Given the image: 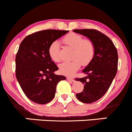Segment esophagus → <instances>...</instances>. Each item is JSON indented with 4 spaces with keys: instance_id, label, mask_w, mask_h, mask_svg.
<instances>
[{
    "instance_id": "obj_1",
    "label": "esophagus",
    "mask_w": 132,
    "mask_h": 132,
    "mask_svg": "<svg viewBox=\"0 0 132 132\" xmlns=\"http://www.w3.org/2000/svg\"><path fill=\"white\" fill-rule=\"evenodd\" d=\"M67 79L69 81H72V82L74 81V79H73V78H70V77H67Z\"/></svg>"
}]
</instances>
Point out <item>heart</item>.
<instances>
[{"mask_svg":"<svg viewBox=\"0 0 132 132\" xmlns=\"http://www.w3.org/2000/svg\"><path fill=\"white\" fill-rule=\"evenodd\" d=\"M66 46L72 49L70 62H63L59 65V70L62 74L72 75L80 68L81 65L87 66L92 62L95 55V45L90 39H84L81 35L70 32L62 40ZM60 47L59 43L54 41L49 47V55L54 62H60Z\"/></svg>","mask_w":132,"mask_h":132,"instance_id":"heart-1","label":"heart"}]
</instances>
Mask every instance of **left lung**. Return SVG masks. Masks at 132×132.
Instances as JSON below:
<instances>
[{"mask_svg": "<svg viewBox=\"0 0 132 132\" xmlns=\"http://www.w3.org/2000/svg\"><path fill=\"white\" fill-rule=\"evenodd\" d=\"M73 31L88 37L95 45V55L92 62L83 69L87 77L76 78L84 85L83 90L76 94L78 100L91 103L106 94L116 75L118 54L116 46L105 34L96 29H74Z\"/></svg>", "mask_w": 132, "mask_h": 132, "instance_id": "8db88e82", "label": "left lung"}]
</instances>
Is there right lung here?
Listing matches in <instances>:
<instances>
[{
  "label": "right lung",
  "instance_id": "add662e5",
  "mask_svg": "<svg viewBox=\"0 0 132 132\" xmlns=\"http://www.w3.org/2000/svg\"><path fill=\"white\" fill-rule=\"evenodd\" d=\"M69 31L47 29L26 36L15 58L16 78L26 96L38 104L50 102L55 96L56 85L65 79L56 75L58 67L49 55L51 44Z\"/></svg>",
  "mask_w": 132,
  "mask_h": 132
}]
</instances>
